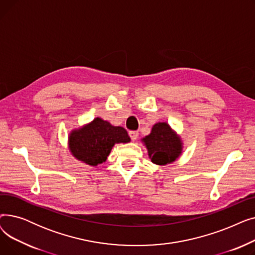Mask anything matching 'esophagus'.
Instances as JSON below:
<instances>
[{"label": "esophagus", "mask_w": 255, "mask_h": 255, "mask_svg": "<svg viewBox=\"0 0 255 255\" xmlns=\"http://www.w3.org/2000/svg\"><path fill=\"white\" fill-rule=\"evenodd\" d=\"M129 136H130V138H131L132 140H136L137 137H138V132H137V131H134V130L129 131Z\"/></svg>", "instance_id": "obj_1"}]
</instances>
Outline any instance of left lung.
<instances>
[{
  "label": "left lung",
  "mask_w": 255,
  "mask_h": 255,
  "mask_svg": "<svg viewBox=\"0 0 255 255\" xmlns=\"http://www.w3.org/2000/svg\"><path fill=\"white\" fill-rule=\"evenodd\" d=\"M148 149L151 161L157 165L169 164L182 154L180 136L165 122L155 124L149 135L141 139Z\"/></svg>",
  "instance_id": "obj_1"
}]
</instances>
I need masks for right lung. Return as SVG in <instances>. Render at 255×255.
I'll use <instances>...</instances> for the list:
<instances>
[{
  "mask_svg": "<svg viewBox=\"0 0 255 255\" xmlns=\"http://www.w3.org/2000/svg\"><path fill=\"white\" fill-rule=\"evenodd\" d=\"M68 138L71 154L79 161L92 166L104 162L116 143L130 141L128 133L123 127L113 126L100 118L73 130Z\"/></svg>",
  "mask_w": 255,
  "mask_h": 255,
  "instance_id": "right-lung-1",
  "label": "right lung"
}]
</instances>
